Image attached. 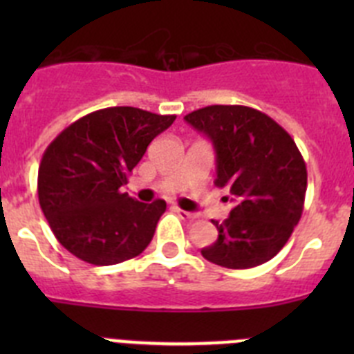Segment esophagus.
<instances>
[{
    "label": "esophagus",
    "instance_id": "1",
    "mask_svg": "<svg viewBox=\"0 0 354 354\" xmlns=\"http://www.w3.org/2000/svg\"><path fill=\"white\" fill-rule=\"evenodd\" d=\"M175 212H177V216H179V218H183V220H195L196 218L195 212H187V211H184V209H179V207H175Z\"/></svg>",
    "mask_w": 354,
    "mask_h": 354
}]
</instances>
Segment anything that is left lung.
Listing matches in <instances>:
<instances>
[{
    "label": "left lung",
    "instance_id": "obj_1",
    "mask_svg": "<svg viewBox=\"0 0 354 354\" xmlns=\"http://www.w3.org/2000/svg\"><path fill=\"white\" fill-rule=\"evenodd\" d=\"M184 120L211 138L218 187H228L236 207L212 220L218 239L202 255L228 270L271 261L298 225L306 193V165L290 134L250 106L214 104Z\"/></svg>",
    "mask_w": 354,
    "mask_h": 354
}]
</instances>
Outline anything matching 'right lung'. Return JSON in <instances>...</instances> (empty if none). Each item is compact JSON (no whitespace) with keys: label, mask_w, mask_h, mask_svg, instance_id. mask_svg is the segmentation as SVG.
<instances>
[{"label":"right lung","mask_w":354,"mask_h":354,"mask_svg":"<svg viewBox=\"0 0 354 354\" xmlns=\"http://www.w3.org/2000/svg\"><path fill=\"white\" fill-rule=\"evenodd\" d=\"M175 115L131 106L97 109L48 145L39 167V204L65 250L93 266L120 264L149 246L167 202L122 193L152 140Z\"/></svg>","instance_id":"right-lung-1"}]
</instances>
